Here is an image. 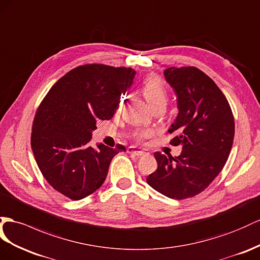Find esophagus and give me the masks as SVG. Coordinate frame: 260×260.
<instances>
[{
	"label": "esophagus",
	"instance_id": "esophagus-1",
	"mask_svg": "<svg viewBox=\"0 0 260 260\" xmlns=\"http://www.w3.org/2000/svg\"><path fill=\"white\" fill-rule=\"evenodd\" d=\"M127 151L132 155H136V156H144L146 152L142 149H139L137 147H134V146H131V147L127 148Z\"/></svg>",
	"mask_w": 260,
	"mask_h": 260
}]
</instances>
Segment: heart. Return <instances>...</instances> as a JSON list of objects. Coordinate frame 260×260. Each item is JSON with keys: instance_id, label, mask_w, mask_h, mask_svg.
I'll return each mask as SVG.
<instances>
[{"instance_id": "1", "label": "heart", "mask_w": 260, "mask_h": 260, "mask_svg": "<svg viewBox=\"0 0 260 260\" xmlns=\"http://www.w3.org/2000/svg\"><path fill=\"white\" fill-rule=\"evenodd\" d=\"M142 91L144 96L151 106L159 102L167 101V91H166L165 84L162 80L156 75H149L143 80ZM150 134L151 132L148 129H137L133 133V135L138 142H142L143 139L150 136Z\"/></svg>"}]
</instances>
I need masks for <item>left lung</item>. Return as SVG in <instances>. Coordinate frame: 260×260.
Listing matches in <instances>:
<instances>
[{
    "label": "left lung",
    "mask_w": 260,
    "mask_h": 260,
    "mask_svg": "<svg viewBox=\"0 0 260 260\" xmlns=\"http://www.w3.org/2000/svg\"><path fill=\"white\" fill-rule=\"evenodd\" d=\"M177 94L179 113L169 128L178 157L155 152L158 164L147 177L152 189L170 199L196 197L222 171L234 141L235 123L228 99L213 80L196 67L166 69Z\"/></svg>",
    "instance_id": "obj_1"
}]
</instances>
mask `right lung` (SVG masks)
<instances>
[{"label":"right lung","instance_id":"add662e5","mask_svg":"<svg viewBox=\"0 0 260 260\" xmlns=\"http://www.w3.org/2000/svg\"><path fill=\"white\" fill-rule=\"evenodd\" d=\"M136 71L102 63L79 66L51 86L36 111L30 145L39 170L59 193L81 200L103 184L123 145H91L92 131L110 119Z\"/></svg>","mask_w":260,"mask_h":260}]
</instances>
